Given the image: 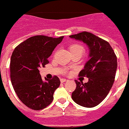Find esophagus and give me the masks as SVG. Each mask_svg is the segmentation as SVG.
Here are the masks:
<instances>
[{
	"mask_svg": "<svg viewBox=\"0 0 129 129\" xmlns=\"http://www.w3.org/2000/svg\"><path fill=\"white\" fill-rule=\"evenodd\" d=\"M66 81H68V79H64V78H61V79H60V81H61V83L66 82Z\"/></svg>",
	"mask_w": 129,
	"mask_h": 129,
	"instance_id": "34e87169",
	"label": "esophagus"
}]
</instances>
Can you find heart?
<instances>
[{
	"mask_svg": "<svg viewBox=\"0 0 129 129\" xmlns=\"http://www.w3.org/2000/svg\"><path fill=\"white\" fill-rule=\"evenodd\" d=\"M69 50L71 54L74 53V52H83V47L81 46V45L77 43H74L70 45L69 46Z\"/></svg>",
	"mask_w": 129,
	"mask_h": 129,
	"instance_id": "1",
	"label": "heart"
}]
</instances>
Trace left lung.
Segmentation results:
<instances>
[{"label":"left lung","instance_id":"left-lung-1","mask_svg":"<svg viewBox=\"0 0 129 129\" xmlns=\"http://www.w3.org/2000/svg\"><path fill=\"white\" fill-rule=\"evenodd\" d=\"M82 41L89 48L90 59L79 76L89 78L87 83L75 80L76 88L72 99L85 107H93L102 102L113 85L117 68V58L109 43L88 32L70 36Z\"/></svg>","mask_w":129,"mask_h":129}]
</instances>
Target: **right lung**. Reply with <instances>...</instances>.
<instances>
[{"mask_svg":"<svg viewBox=\"0 0 129 129\" xmlns=\"http://www.w3.org/2000/svg\"><path fill=\"white\" fill-rule=\"evenodd\" d=\"M63 36L52 38L38 35L20 44L10 59V79L14 91L24 104L33 110L46 108L54 99V93L59 87L58 77L44 81L39 69L49 63L55 48Z\"/></svg>","mask_w":129,"mask_h":129,"instance_id":"obj_1","label":"right lung"}]
</instances>
